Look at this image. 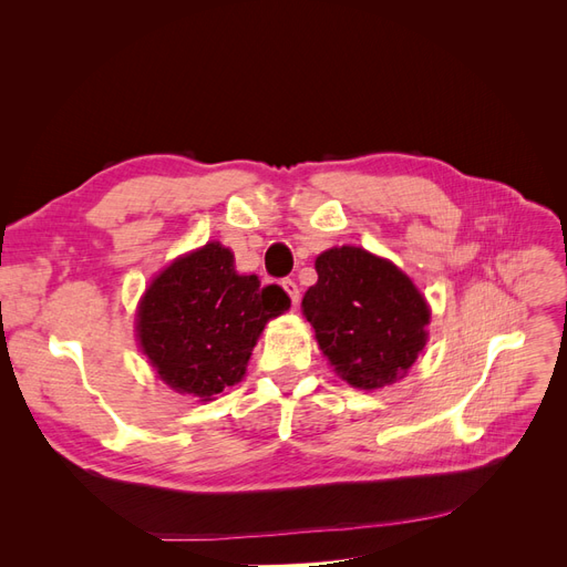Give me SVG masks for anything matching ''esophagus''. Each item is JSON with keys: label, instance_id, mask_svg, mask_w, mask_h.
<instances>
[{"label": "esophagus", "instance_id": "esophagus-1", "mask_svg": "<svg viewBox=\"0 0 567 567\" xmlns=\"http://www.w3.org/2000/svg\"><path fill=\"white\" fill-rule=\"evenodd\" d=\"M284 290L288 293V298H290V302L293 305H298L300 302V288H298V284L293 281V279H284Z\"/></svg>", "mask_w": 567, "mask_h": 567}]
</instances>
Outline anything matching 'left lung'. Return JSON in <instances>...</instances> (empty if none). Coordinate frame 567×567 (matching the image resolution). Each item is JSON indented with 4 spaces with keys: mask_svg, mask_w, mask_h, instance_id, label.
I'll return each instance as SVG.
<instances>
[{
    "mask_svg": "<svg viewBox=\"0 0 567 567\" xmlns=\"http://www.w3.org/2000/svg\"><path fill=\"white\" fill-rule=\"evenodd\" d=\"M315 269L302 315L333 371L359 390L404 379L431 323L421 290L390 260L354 246L321 252Z\"/></svg>",
    "mask_w": 567,
    "mask_h": 567,
    "instance_id": "8db88e82",
    "label": "left lung"
}]
</instances>
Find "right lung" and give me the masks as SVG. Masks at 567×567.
Returning a JSON list of instances; mask_svg holds the SVG:
<instances>
[{"mask_svg":"<svg viewBox=\"0 0 567 567\" xmlns=\"http://www.w3.org/2000/svg\"><path fill=\"white\" fill-rule=\"evenodd\" d=\"M288 307L281 286L236 274L234 252L213 241L177 257L151 281L136 336L163 383L208 402L244 379L265 323Z\"/></svg>","mask_w":567,"mask_h":567,"instance_id":"obj_1","label":"right lung"}]
</instances>
